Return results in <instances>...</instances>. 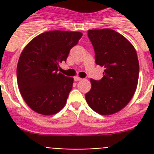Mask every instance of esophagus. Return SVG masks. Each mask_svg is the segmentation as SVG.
Segmentation results:
<instances>
[{"instance_id":"obj_1","label":"esophagus","mask_w":154,"mask_h":154,"mask_svg":"<svg viewBox=\"0 0 154 154\" xmlns=\"http://www.w3.org/2000/svg\"><path fill=\"white\" fill-rule=\"evenodd\" d=\"M81 80H82L81 77H74V81H76V82H78V81H81Z\"/></svg>"}]
</instances>
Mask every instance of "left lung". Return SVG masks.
I'll return each mask as SVG.
<instances>
[{
  "label": "left lung",
  "instance_id": "left-lung-1",
  "mask_svg": "<svg viewBox=\"0 0 154 154\" xmlns=\"http://www.w3.org/2000/svg\"><path fill=\"white\" fill-rule=\"evenodd\" d=\"M88 37L96 64L105 70L101 80L90 79L92 87L85 100L99 114H113L126 106L136 91L139 77L137 52L124 36L112 29L89 30Z\"/></svg>",
  "mask_w": 154,
  "mask_h": 154
}]
</instances>
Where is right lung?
<instances>
[{
  "label": "right lung",
  "mask_w": 154,
  "mask_h": 154,
  "mask_svg": "<svg viewBox=\"0 0 154 154\" xmlns=\"http://www.w3.org/2000/svg\"><path fill=\"white\" fill-rule=\"evenodd\" d=\"M82 37L80 32L49 31L34 37L23 49L17 79L20 94L31 109L49 116L64 108L73 78L59 72V65L66 60Z\"/></svg>",
  "instance_id": "1"
}]
</instances>
